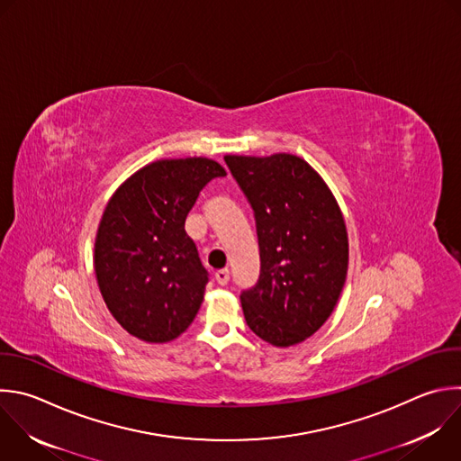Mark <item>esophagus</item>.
Here are the masks:
<instances>
[{
  "instance_id": "esophagus-1",
  "label": "esophagus",
  "mask_w": 461,
  "mask_h": 461,
  "mask_svg": "<svg viewBox=\"0 0 461 461\" xmlns=\"http://www.w3.org/2000/svg\"><path fill=\"white\" fill-rule=\"evenodd\" d=\"M215 280H217V284L226 285L228 280H230V271H228V269H219V271H215Z\"/></svg>"
}]
</instances>
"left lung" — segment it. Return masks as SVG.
<instances>
[{"mask_svg": "<svg viewBox=\"0 0 461 461\" xmlns=\"http://www.w3.org/2000/svg\"><path fill=\"white\" fill-rule=\"evenodd\" d=\"M255 213L260 275L240 293L249 330L276 348L317 333L342 293L349 244L342 212L324 179L291 153L226 156Z\"/></svg>", "mask_w": 461, "mask_h": 461, "instance_id": "8db88e82", "label": "left lung"}]
</instances>
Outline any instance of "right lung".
Returning a JSON list of instances; mask_svg holds the SVG:
<instances>
[{"instance_id": "obj_1", "label": "right lung", "mask_w": 461, "mask_h": 461, "mask_svg": "<svg viewBox=\"0 0 461 461\" xmlns=\"http://www.w3.org/2000/svg\"><path fill=\"white\" fill-rule=\"evenodd\" d=\"M224 176L206 158L161 159L128 177L108 201L94 269L106 308L135 339L170 342L194 322L208 271L185 222L201 190Z\"/></svg>"}]
</instances>
